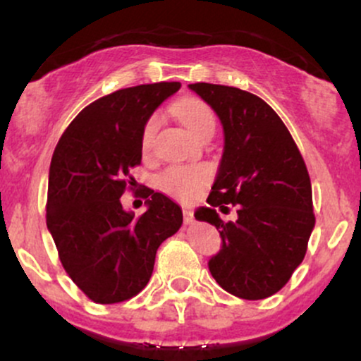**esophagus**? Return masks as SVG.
Masks as SVG:
<instances>
[{
	"instance_id": "obj_1",
	"label": "esophagus",
	"mask_w": 361,
	"mask_h": 361,
	"mask_svg": "<svg viewBox=\"0 0 361 361\" xmlns=\"http://www.w3.org/2000/svg\"><path fill=\"white\" fill-rule=\"evenodd\" d=\"M183 219H185V224H192L193 222V210L183 209Z\"/></svg>"
}]
</instances>
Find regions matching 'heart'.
<instances>
[{
  "label": "heart",
  "instance_id": "1",
  "mask_svg": "<svg viewBox=\"0 0 361 361\" xmlns=\"http://www.w3.org/2000/svg\"><path fill=\"white\" fill-rule=\"evenodd\" d=\"M173 114L197 137L215 130L214 111L209 103L200 98H181L173 105ZM157 126H159L157 115H151L144 123L142 134H140V147L144 152L151 149ZM210 180H212V169L207 164H193V166H169L161 173L157 183L163 192L171 197L190 202L202 193V190L210 183Z\"/></svg>",
  "mask_w": 361,
  "mask_h": 361
}]
</instances>
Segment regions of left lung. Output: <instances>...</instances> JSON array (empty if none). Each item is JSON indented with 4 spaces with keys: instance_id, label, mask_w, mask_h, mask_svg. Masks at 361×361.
I'll return each instance as SVG.
<instances>
[{
    "instance_id": "obj_1",
    "label": "left lung",
    "mask_w": 361,
    "mask_h": 361,
    "mask_svg": "<svg viewBox=\"0 0 361 361\" xmlns=\"http://www.w3.org/2000/svg\"><path fill=\"white\" fill-rule=\"evenodd\" d=\"M190 90L212 106L224 127L210 207L195 212L222 238L209 270L239 299H267L287 283L307 251L316 224L307 166L288 128L259 97L210 82H195ZM226 204L238 205L234 223H224L214 210Z\"/></svg>"
}]
</instances>
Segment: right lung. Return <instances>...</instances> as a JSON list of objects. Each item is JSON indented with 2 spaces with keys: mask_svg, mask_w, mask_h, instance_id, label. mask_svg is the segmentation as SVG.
<instances>
[{
  "mask_svg": "<svg viewBox=\"0 0 361 361\" xmlns=\"http://www.w3.org/2000/svg\"><path fill=\"white\" fill-rule=\"evenodd\" d=\"M180 82L123 88L85 106L57 142L49 169L47 229L66 273L97 304H118L147 285L156 251L183 214L147 188V210L126 212L120 197L142 159L140 134Z\"/></svg>",
  "mask_w": 361,
  "mask_h": 361,
  "instance_id": "obj_1",
  "label": "right lung"
}]
</instances>
